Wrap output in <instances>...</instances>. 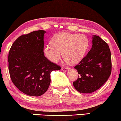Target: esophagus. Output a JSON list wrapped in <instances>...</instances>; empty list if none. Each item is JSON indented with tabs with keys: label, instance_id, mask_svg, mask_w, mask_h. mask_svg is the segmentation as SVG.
Returning a JSON list of instances; mask_svg holds the SVG:
<instances>
[{
	"label": "esophagus",
	"instance_id": "obj_1",
	"mask_svg": "<svg viewBox=\"0 0 121 121\" xmlns=\"http://www.w3.org/2000/svg\"><path fill=\"white\" fill-rule=\"evenodd\" d=\"M68 69H69L68 68H67V67H62V70H64V71H67Z\"/></svg>",
	"mask_w": 121,
	"mask_h": 121
}]
</instances>
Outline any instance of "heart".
<instances>
[{
    "instance_id": "heart-1",
    "label": "heart",
    "mask_w": 121,
    "mask_h": 121,
    "mask_svg": "<svg viewBox=\"0 0 121 121\" xmlns=\"http://www.w3.org/2000/svg\"><path fill=\"white\" fill-rule=\"evenodd\" d=\"M51 42L52 44L44 46L45 57L51 62L57 63L63 54L64 58L70 64H77L82 60L89 43L85 35L67 32L56 34Z\"/></svg>"
}]
</instances>
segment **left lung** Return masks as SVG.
I'll use <instances>...</instances> for the list:
<instances>
[{
  "label": "left lung",
  "instance_id": "8db88e82",
  "mask_svg": "<svg viewBox=\"0 0 121 121\" xmlns=\"http://www.w3.org/2000/svg\"><path fill=\"white\" fill-rule=\"evenodd\" d=\"M92 47L79 63L75 66L79 74L73 82L80 93H91L102 86L111 73V54L109 46L98 36L94 35Z\"/></svg>",
  "mask_w": 121,
  "mask_h": 121
}]
</instances>
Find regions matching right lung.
I'll list each match as a JSON object with an SVG mask.
<instances>
[{"instance_id":"add662e5","label":"right lung","mask_w":121,"mask_h":121,"mask_svg":"<svg viewBox=\"0 0 121 121\" xmlns=\"http://www.w3.org/2000/svg\"><path fill=\"white\" fill-rule=\"evenodd\" d=\"M45 33L39 30L20 36L8 56L11 81L19 90L31 96L45 93L51 83V73L61 69L44 55Z\"/></svg>"}]
</instances>
